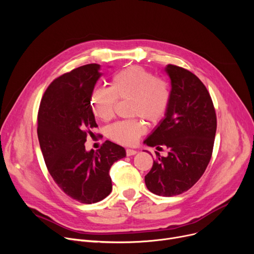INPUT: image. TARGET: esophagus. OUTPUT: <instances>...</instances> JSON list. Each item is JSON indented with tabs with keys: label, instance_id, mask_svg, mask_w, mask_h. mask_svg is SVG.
I'll return each instance as SVG.
<instances>
[{
	"label": "esophagus",
	"instance_id": "34e87169",
	"mask_svg": "<svg viewBox=\"0 0 254 254\" xmlns=\"http://www.w3.org/2000/svg\"><path fill=\"white\" fill-rule=\"evenodd\" d=\"M126 152H127V156L135 155V154L137 153V151H136V150H134V149H127V150H126Z\"/></svg>",
	"mask_w": 254,
	"mask_h": 254
}]
</instances>
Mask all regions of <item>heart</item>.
<instances>
[{"instance_id":"b5f03b06","label":"heart","mask_w":254,"mask_h":254,"mask_svg":"<svg viewBox=\"0 0 254 254\" xmlns=\"http://www.w3.org/2000/svg\"><path fill=\"white\" fill-rule=\"evenodd\" d=\"M117 100L129 99V114L140 116L155 125L165 117L170 101L171 89L164 79L140 65H131L115 73L110 87L98 86L90 93L91 110L98 118L107 122L114 116ZM146 130L141 118L120 120L107 127L106 135L112 141L132 145Z\"/></svg>"}]
</instances>
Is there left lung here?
<instances>
[{"label":"left lung","mask_w":254,"mask_h":254,"mask_svg":"<svg viewBox=\"0 0 254 254\" xmlns=\"http://www.w3.org/2000/svg\"><path fill=\"white\" fill-rule=\"evenodd\" d=\"M171 101L165 118L144 141L156 149L165 146L167 156L156 159L145 176L147 189L157 195L180 194L197 182L210 162L216 132V113L210 93L194 74L168 64Z\"/></svg>","instance_id":"8db88e82"}]
</instances>
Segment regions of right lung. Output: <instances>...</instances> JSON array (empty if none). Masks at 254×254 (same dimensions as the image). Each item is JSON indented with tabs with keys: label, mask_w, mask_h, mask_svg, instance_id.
Returning <instances> with one entry per match:
<instances>
[{
	"label": "right lung",
	"mask_w": 254,
	"mask_h": 254,
	"mask_svg": "<svg viewBox=\"0 0 254 254\" xmlns=\"http://www.w3.org/2000/svg\"><path fill=\"white\" fill-rule=\"evenodd\" d=\"M99 70L100 64H89L53 80L38 112V139L49 174L65 194L83 204L110 194L109 170L127 155L111 141L97 151L85 150L87 134L98 127L89 99Z\"/></svg>",
	"instance_id": "add662e5"
}]
</instances>
